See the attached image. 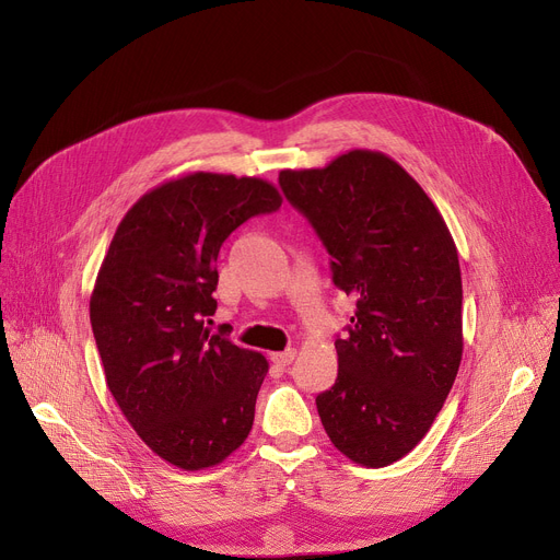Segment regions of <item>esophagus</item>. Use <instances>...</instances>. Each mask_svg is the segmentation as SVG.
<instances>
[{"instance_id":"esophagus-1","label":"esophagus","mask_w":560,"mask_h":560,"mask_svg":"<svg viewBox=\"0 0 560 560\" xmlns=\"http://www.w3.org/2000/svg\"><path fill=\"white\" fill-rule=\"evenodd\" d=\"M295 354L298 349H285V351H279V354H272V363L279 365V368H285L290 365L292 361H295Z\"/></svg>"}]
</instances>
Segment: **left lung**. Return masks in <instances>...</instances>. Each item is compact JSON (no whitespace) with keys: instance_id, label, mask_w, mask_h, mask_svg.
<instances>
[{"instance_id":"left-lung-1","label":"left lung","mask_w":560,"mask_h":560,"mask_svg":"<svg viewBox=\"0 0 560 560\" xmlns=\"http://www.w3.org/2000/svg\"><path fill=\"white\" fill-rule=\"evenodd\" d=\"M279 184L331 254L334 283L357 300L336 340L338 378L317 413L338 452L386 467L443 408L463 357L458 252L435 203L395 159L351 150Z\"/></svg>"}]
</instances>
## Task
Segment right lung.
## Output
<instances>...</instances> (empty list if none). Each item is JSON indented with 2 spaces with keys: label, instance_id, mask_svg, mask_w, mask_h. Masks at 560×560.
Returning <instances> with one entry per match:
<instances>
[{
  "label": "right lung",
  "instance_id": "1",
  "mask_svg": "<svg viewBox=\"0 0 560 560\" xmlns=\"http://www.w3.org/2000/svg\"><path fill=\"white\" fill-rule=\"evenodd\" d=\"M281 201L258 176L182 174L131 206L97 272L91 325L106 386L142 443L188 472L222 463L252 431L268 359L206 319L222 243Z\"/></svg>",
  "mask_w": 560,
  "mask_h": 560
}]
</instances>
